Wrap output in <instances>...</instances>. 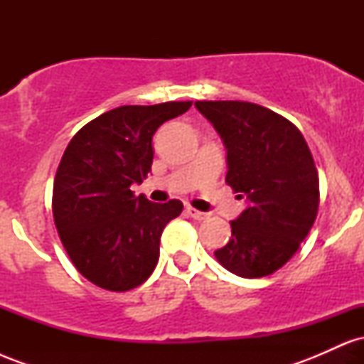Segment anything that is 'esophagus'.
<instances>
[{"instance_id": "1", "label": "esophagus", "mask_w": 364, "mask_h": 364, "mask_svg": "<svg viewBox=\"0 0 364 364\" xmlns=\"http://www.w3.org/2000/svg\"><path fill=\"white\" fill-rule=\"evenodd\" d=\"M186 214L190 217H193V219H196V220H203L208 217V214H205V212L196 210V208H193V207H186Z\"/></svg>"}]
</instances>
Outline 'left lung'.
<instances>
[{
    "label": "left lung",
    "instance_id": "1",
    "mask_svg": "<svg viewBox=\"0 0 364 364\" xmlns=\"http://www.w3.org/2000/svg\"><path fill=\"white\" fill-rule=\"evenodd\" d=\"M195 106L228 149L225 183L250 202L231 220V240L214 252L217 262L245 279L274 274L298 252L318 214V171L310 147L289 119L258 104Z\"/></svg>",
    "mask_w": 364,
    "mask_h": 364
}]
</instances>
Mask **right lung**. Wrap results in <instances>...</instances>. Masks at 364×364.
<instances>
[{
	"instance_id": "add662e5",
	"label": "right lung",
	"mask_w": 364,
	"mask_h": 364,
	"mask_svg": "<svg viewBox=\"0 0 364 364\" xmlns=\"http://www.w3.org/2000/svg\"><path fill=\"white\" fill-rule=\"evenodd\" d=\"M191 101L121 106L78 129L63 154L53 186V217L75 269L102 289L124 292L150 277L166 224L183 210L135 196L150 173L152 136Z\"/></svg>"
}]
</instances>
